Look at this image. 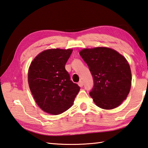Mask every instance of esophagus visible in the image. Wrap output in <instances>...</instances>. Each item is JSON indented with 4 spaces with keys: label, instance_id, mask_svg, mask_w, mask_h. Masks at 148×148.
I'll list each match as a JSON object with an SVG mask.
<instances>
[{
    "label": "esophagus",
    "instance_id": "34e87169",
    "mask_svg": "<svg viewBox=\"0 0 148 148\" xmlns=\"http://www.w3.org/2000/svg\"><path fill=\"white\" fill-rule=\"evenodd\" d=\"M78 85L80 87H82L83 86V81H82V80H80V81L78 82Z\"/></svg>",
    "mask_w": 148,
    "mask_h": 148
}]
</instances>
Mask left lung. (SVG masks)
Masks as SVG:
<instances>
[{
	"label": "left lung",
	"mask_w": 148,
	"mask_h": 148,
	"mask_svg": "<svg viewBox=\"0 0 148 148\" xmlns=\"http://www.w3.org/2000/svg\"><path fill=\"white\" fill-rule=\"evenodd\" d=\"M79 55L87 63L93 77L90 96L97 106L116 108L125 100L131 85V72L125 58L111 48L83 49Z\"/></svg>",
	"instance_id": "obj_1"
}]
</instances>
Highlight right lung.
<instances>
[{
	"instance_id": "1",
	"label": "right lung",
	"mask_w": 148,
	"mask_h": 148,
	"mask_svg": "<svg viewBox=\"0 0 148 148\" xmlns=\"http://www.w3.org/2000/svg\"><path fill=\"white\" fill-rule=\"evenodd\" d=\"M72 50H45L32 61L28 71L29 87L42 111L60 114L71 107L80 87L71 80L65 64Z\"/></svg>"
}]
</instances>
